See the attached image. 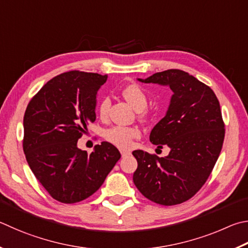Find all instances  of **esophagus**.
I'll return each instance as SVG.
<instances>
[{"instance_id":"34e87169","label":"esophagus","mask_w":248,"mask_h":248,"mask_svg":"<svg viewBox=\"0 0 248 248\" xmlns=\"http://www.w3.org/2000/svg\"><path fill=\"white\" fill-rule=\"evenodd\" d=\"M130 154H131V153L128 152V151H121V156H123V157H125V156H128Z\"/></svg>"}]
</instances>
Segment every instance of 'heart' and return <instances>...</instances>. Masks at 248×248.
<instances>
[{
  "label": "heart",
  "instance_id": "obj_1",
  "mask_svg": "<svg viewBox=\"0 0 248 248\" xmlns=\"http://www.w3.org/2000/svg\"><path fill=\"white\" fill-rule=\"evenodd\" d=\"M123 96L137 110H141L142 115L145 114L147 105V95L144 89L138 83H131L124 87L121 91ZM110 107V100L108 97H103L98 104L97 110L102 118H106ZM141 136V132L137 127H124V125H114L106 130L105 138L109 143L121 150H128L132 146L133 141Z\"/></svg>",
  "mask_w": 248,
  "mask_h": 248
}]
</instances>
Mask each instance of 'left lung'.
I'll list each match as a JSON object with an SVG mask.
<instances>
[{"label": "left lung", "instance_id": "1", "mask_svg": "<svg viewBox=\"0 0 248 248\" xmlns=\"http://www.w3.org/2000/svg\"><path fill=\"white\" fill-rule=\"evenodd\" d=\"M138 80L168 85L173 94L167 114L150 134L157 147L170 148L169 155L133 151L138 160L133 182L156 204H181L204 186L221 152L224 124L219 101L208 85L183 70L168 69Z\"/></svg>", "mask_w": 248, "mask_h": 248}]
</instances>
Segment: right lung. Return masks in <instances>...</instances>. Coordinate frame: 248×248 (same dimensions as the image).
Returning <instances> with one entry per match:
<instances>
[{"mask_svg":"<svg viewBox=\"0 0 248 248\" xmlns=\"http://www.w3.org/2000/svg\"><path fill=\"white\" fill-rule=\"evenodd\" d=\"M107 76L73 70L56 76L31 98L24 116L22 147L38 181L54 200L74 204L88 199L121 157L108 142L91 154L78 140L96 119V94Z\"/></svg>","mask_w":248,"mask_h":248,"instance_id":"obj_1","label":"right lung"}]
</instances>
